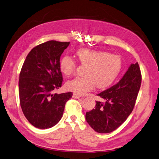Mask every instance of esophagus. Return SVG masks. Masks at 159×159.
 Segmentation results:
<instances>
[{
  "mask_svg": "<svg viewBox=\"0 0 159 159\" xmlns=\"http://www.w3.org/2000/svg\"><path fill=\"white\" fill-rule=\"evenodd\" d=\"M80 97H82V95H80L79 93H73V98H80Z\"/></svg>",
  "mask_w": 159,
  "mask_h": 159,
  "instance_id": "1",
  "label": "esophagus"
}]
</instances>
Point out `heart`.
Segmentation results:
<instances>
[{
	"mask_svg": "<svg viewBox=\"0 0 159 159\" xmlns=\"http://www.w3.org/2000/svg\"><path fill=\"white\" fill-rule=\"evenodd\" d=\"M83 66H86L84 77H77L66 83V88L71 91L84 93L92 90L95 85L104 89L113 84L122 68V58L111 53L90 49H80L76 52ZM60 70L66 76L75 72L76 62L72 57L64 56L59 64Z\"/></svg>",
	"mask_w": 159,
	"mask_h": 159,
	"instance_id": "obj_1",
	"label": "heart"
}]
</instances>
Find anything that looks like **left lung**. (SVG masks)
<instances>
[{"mask_svg": "<svg viewBox=\"0 0 159 159\" xmlns=\"http://www.w3.org/2000/svg\"><path fill=\"white\" fill-rule=\"evenodd\" d=\"M142 83L139 64H132L119 82L98 96L95 107L85 114V120L95 132L110 133L117 129L132 113Z\"/></svg>", "mask_w": 159, "mask_h": 159, "instance_id": "left-lung-1", "label": "left lung"}]
</instances>
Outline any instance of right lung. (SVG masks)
<instances>
[{
  "mask_svg": "<svg viewBox=\"0 0 159 159\" xmlns=\"http://www.w3.org/2000/svg\"><path fill=\"white\" fill-rule=\"evenodd\" d=\"M69 44L51 40L37 45L22 65L19 77L20 106L30 124L39 129L56 125L73 95L71 92L54 93L61 86L60 57Z\"/></svg>",
  "mask_w": 159,
  "mask_h": 159,
  "instance_id": "1",
  "label": "right lung"
}]
</instances>
